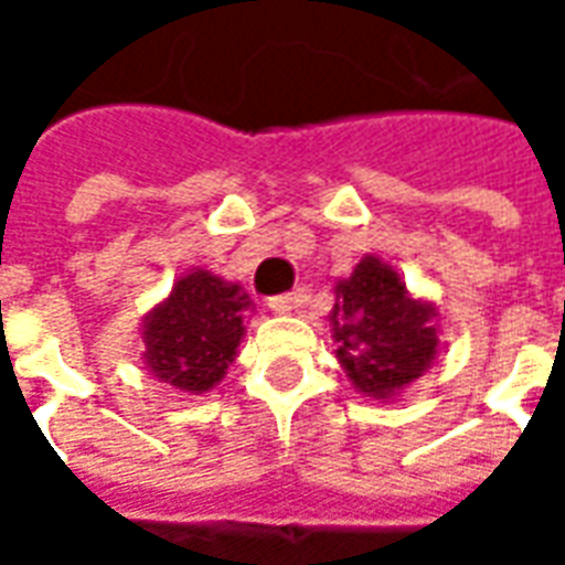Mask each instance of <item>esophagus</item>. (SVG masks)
Returning a JSON list of instances; mask_svg holds the SVG:
<instances>
[{
  "label": "esophagus",
  "instance_id": "obj_1",
  "mask_svg": "<svg viewBox=\"0 0 565 565\" xmlns=\"http://www.w3.org/2000/svg\"><path fill=\"white\" fill-rule=\"evenodd\" d=\"M308 296L306 290H294V294H281V296H271L269 299V308L275 315H290L294 308H299L306 302Z\"/></svg>",
  "mask_w": 565,
  "mask_h": 565
}]
</instances>
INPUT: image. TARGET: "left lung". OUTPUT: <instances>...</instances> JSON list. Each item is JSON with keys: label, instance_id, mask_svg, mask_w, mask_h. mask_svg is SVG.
<instances>
[{"label": "left lung", "instance_id": "1", "mask_svg": "<svg viewBox=\"0 0 565 565\" xmlns=\"http://www.w3.org/2000/svg\"><path fill=\"white\" fill-rule=\"evenodd\" d=\"M335 356L356 391L387 403L420 379L438 354V311L408 294L387 259L366 254L335 281L330 311Z\"/></svg>", "mask_w": 565, "mask_h": 565}]
</instances>
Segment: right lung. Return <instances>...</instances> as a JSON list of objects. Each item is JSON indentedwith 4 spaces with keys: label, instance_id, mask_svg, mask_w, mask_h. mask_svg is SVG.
Returning a JSON list of instances; mask_svg holds the SVG:
<instances>
[{
    "label": "right lung",
    "instance_id": "right-lung-1",
    "mask_svg": "<svg viewBox=\"0 0 565 565\" xmlns=\"http://www.w3.org/2000/svg\"><path fill=\"white\" fill-rule=\"evenodd\" d=\"M254 311L250 296L209 269H190L141 320L145 369L181 393H209L226 375Z\"/></svg>",
    "mask_w": 565,
    "mask_h": 565
}]
</instances>
